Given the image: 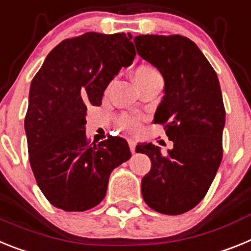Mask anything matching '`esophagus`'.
I'll return each instance as SVG.
<instances>
[{
	"label": "esophagus",
	"instance_id": "esophagus-1",
	"mask_svg": "<svg viewBox=\"0 0 251 251\" xmlns=\"http://www.w3.org/2000/svg\"><path fill=\"white\" fill-rule=\"evenodd\" d=\"M128 145H130V150H131V152H135V149H136V143H135L134 139H128Z\"/></svg>",
	"mask_w": 251,
	"mask_h": 251
}]
</instances>
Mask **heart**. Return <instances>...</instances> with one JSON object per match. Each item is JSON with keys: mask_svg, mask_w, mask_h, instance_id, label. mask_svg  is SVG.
I'll return each instance as SVG.
<instances>
[{"mask_svg": "<svg viewBox=\"0 0 251 251\" xmlns=\"http://www.w3.org/2000/svg\"><path fill=\"white\" fill-rule=\"evenodd\" d=\"M132 78H134L138 88L144 86V84L149 83L151 80L162 79L159 72L155 68H152L151 65L148 64L139 65L138 68L134 71V73H132ZM120 123H121V126L124 128H126V130H128V131H136L139 126H140V120L138 117L132 116H123L121 120H120Z\"/></svg>", "mask_w": 251, "mask_h": 251, "instance_id": "1", "label": "heart"}]
</instances>
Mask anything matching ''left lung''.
I'll list each match as a JSON object with an SVG mask.
<instances>
[{"mask_svg":"<svg viewBox=\"0 0 251 251\" xmlns=\"http://www.w3.org/2000/svg\"><path fill=\"white\" fill-rule=\"evenodd\" d=\"M139 55L164 78V97L154 123L164 126L173 149L139 144L151 160L141 180L145 203L164 215H180L202 201L222 160L225 107L216 72L200 48L180 35H139Z\"/></svg>","mask_w":251,"mask_h":251,"instance_id":"obj_1","label":"left lung"}]
</instances>
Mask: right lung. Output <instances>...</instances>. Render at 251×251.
I'll list each match as a JSON object with an SVG mask.
<instances>
[{"label":"right lung","mask_w":251,"mask_h":251,"mask_svg":"<svg viewBox=\"0 0 251 251\" xmlns=\"http://www.w3.org/2000/svg\"><path fill=\"white\" fill-rule=\"evenodd\" d=\"M131 35L86 32L56 45L32 78L25 132L39 188L53 206L82 212L106 196L111 172L131 156L125 139L87 140V106L135 58Z\"/></svg>","instance_id":"1"}]
</instances>
